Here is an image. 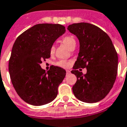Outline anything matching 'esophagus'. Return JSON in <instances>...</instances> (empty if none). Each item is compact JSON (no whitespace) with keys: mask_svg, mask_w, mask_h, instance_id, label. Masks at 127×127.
<instances>
[{"mask_svg":"<svg viewBox=\"0 0 127 127\" xmlns=\"http://www.w3.org/2000/svg\"><path fill=\"white\" fill-rule=\"evenodd\" d=\"M70 74V71L69 70H66V75H68Z\"/></svg>","mask_w":127,"mask_h":127,"instance_id":"obj_1","label":"esophagus"}]
</instances>
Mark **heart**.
Segmentation results:
<instances>
[{
	"label": "heart",
	"instance_id": "heart-1",
	"mask_svg": "<svg viewBox=\"0 0 127 127\" xmlns=\"http://www.w3.org/2000/svg\"><path fill=\"white\" fill-rule=\"evenodd\" d=\"M63 42L69 49L72 46H73L74 45H76V41H75L74 38L71 36H66L64 37L63 38ZM54 51H55V46H52L51 47V49H50V52L53 53ZM58 64L64 67H68L71 66V61H66V60H61V61H59L58 63Z\"/></svg>",
	"mask_w": 127,
	"mask_h": 127
}]
</instances>
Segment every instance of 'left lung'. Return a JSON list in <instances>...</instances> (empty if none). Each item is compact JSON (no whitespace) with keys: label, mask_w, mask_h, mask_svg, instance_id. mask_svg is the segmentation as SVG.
Masks as SVG:
<instances>
[{"label":"left lung","mask_w":127,"mask_h":127,"mask_svg":"<svg viewBox=\"0 0 127 127\" xmlns=\"http://www.w3.org/2000/svg\"><path fill=\"white\" fill-rule=\"evenodd\" d=\"M67 30L79 41V52L71 71L77 77L72 92L81 101L97 102L109 94L116 79V50L107 34L94 25L73 23L67 27ZM79 67H86V75L77 70Z\"/></svg>","instance_id":"obj_1"}]
</instances>
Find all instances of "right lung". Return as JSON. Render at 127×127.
Returning <instances> with one entry per match:
<instances>
[{"label":"right lung","instance_id":"right-lung-1","mask_svg":"<svg viewBox=\"0 0 127 127\" xmlns=\"http://www.w3.org/2000/svg\"><path fill=\"white\" fill-rule=\"evenodd\" d=\"M65 32V27L60 24H37L16 39L8 71L16 92L28 104L45 105L57 96L58 87L65 77L66 71L53 66L46 72L40 64L50 57L51 47Z\"/></svg>","mask_w":127,"mask_h":127}]
</instances>
